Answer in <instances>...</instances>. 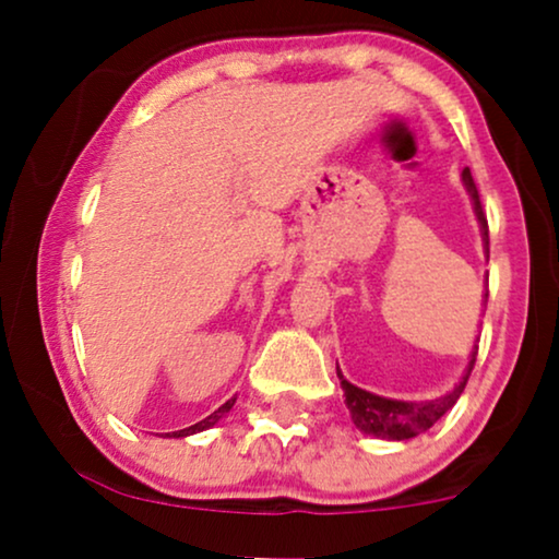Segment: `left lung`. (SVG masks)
<instances>
[{
    "label": "left lung",
    "mask_w": 559,
    "mask_h": 559,
    "mask_svg": "<svg viewBox=\"0 0 559 559\" xmlns=\"http://www.w3.org/2000/svg\"><path fill=\"white\" fill-rule=\"evenodd\" d=\"M463 186H465V190H468V195L473 201V211H476V218L480 224V236H484V243L488 251V221H486L484 205H480L478 188H476V182H473V175L468 167L463 170ZM486 300H488V289H486L484 305H486ZM476 356H478V346H473L468 369H465L463 381L453 389V392L440 396V400H427V402L386 400V396L371 394V392H366V389H358L350 384V381L343 379L338 366H335V371H338L343 394H346V407L350 409V419H354V425L358 427V430L366 435H373V438H384V440H409V438H417L419 432L430 430V427L438 423V419L457 402V396L463 394L465 384H468V377L473 371V364H476Z\"/></svg>",
    "instance_id": "8db88e82"
}]
</instances>
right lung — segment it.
<instances>
[{
  "label": "right lung",
  "mask_w": 559,
  "mask_h": 559,
  "mask_svg": "<svg viewBox=\"0 0 559 559\" xmlns=\"http://www.w3.org/2000/svg\"><path fill=\"white\" fill-rule=\"evenodd\" d=\"M234 402H236V396H231V400H228L226 404H221V407L213 412V415H209L205 419H201V423H195V425H190V427H186V430H178V432H165V438H188V435H195V432H203V430H209V427H213L218 423L221 417L226 415L228 409L234 407Z\"/></svg>",
  "instance_id": "right-lung-1"
}]
</instances>
